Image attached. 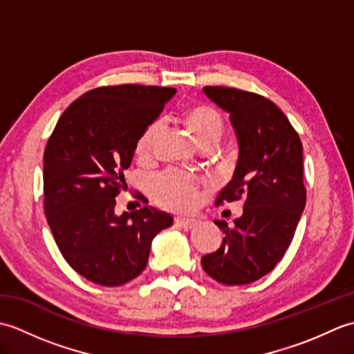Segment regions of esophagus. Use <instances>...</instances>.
Masks as SVG:
<instances>
[{"label": "esophagus", "instance_id": "34e87169", "mask_svg": "<svg viewBox=\"0 0 354 354\" xmlns=\"http://www.w3.org/2000/svg\"><path fill=\"white\" fill-rule=\"evenodd\" d=\"M176 227L184 228V230H192L198 225L196 219H189V217H176L175 219Z\"/></svg>", "mask_w": 354, "mask_h": 354}]
</instances>
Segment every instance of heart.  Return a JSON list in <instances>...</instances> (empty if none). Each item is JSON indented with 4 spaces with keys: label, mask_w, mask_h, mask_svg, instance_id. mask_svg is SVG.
<instances>
[{
    "label": "heart",
    "mask_w": 354,
    "mask_h": 354,
    "mask_svg": "<svg viewBox=\"0 0 354 354\" xmlns=\"http://www.w3.org/2000/svg\"><path fill=\"white\" fill-rule=\"evenodd\" d=\"M184 120L199 146L208 140L221 138L223 123L214 109L208 106H193L185 112ZM160 131L161 122L150 123L142 131L135 147L138 156H147L150 153ZM152 193L155 199L165 208L190 209L199 198V181L179 170H167L153 179Z\"/></svg>",
    "instance_id": "1"
}]
</instances>
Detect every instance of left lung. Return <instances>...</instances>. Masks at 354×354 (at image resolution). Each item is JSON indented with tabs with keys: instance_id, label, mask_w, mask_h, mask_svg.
<instances>
[{
	"instance_id": "obj_1",
	"label": "left lung",
	"mask_w": 354,
	"mask_h": 354,
	"mask_svg": "<svg viewBox=\"0 0 354 354\" xmlns=\"http://www.w3.org/2000/svg\"><path fill=\"white\" fill-rule=\"evenodd\" d=\"M204 94L228 112L239 142L234 175L216 205L243 198L245 207L231 227L214 221L225 237L201 263L222 284H250L275 268L295 234L306 205L303 145L266 97L223 86H205Z\"/></svg>"
}]
</instances>
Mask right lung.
I'll return each instance as SVG.
<instances>
[{
    "instance_id": "1",
    "label": "right lung",
    "mask_w": 354,
    "mask_h": 354,
    "mask_svg": "<svg viewBox=\"0 0 354 354\" xmlns=\"http://www.w3.org/2000/svg\"><path fill=\"white\" fill-rule=\"evenodd\" d=\"M175 88L115 85L73 102L44 152V209L59 251L77 274L122 286L147 266L150 245L173 217L153 207L115 214L140 135Z\"/></svg>"
}]
</instances>
